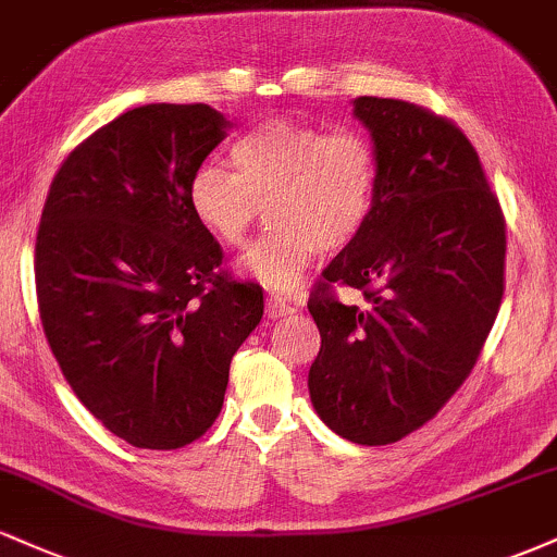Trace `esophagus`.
<instances>
[{"label":"esophagus","instance_id":"obj_1","mask_svg":"<svg viewBox=\"0 0 557 557\" xmlns=\"http://www.w3.org/2000/svg\"><path fill=\"white\" fill-rule=\"evenodd\" d=\"M296 306L287 304V300L277 298V296H270L267 298V317L270 319H280V317H287V314H296Z\"/></svg>","mask_w":557,"mask_h":557}]
</instances>
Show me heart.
I'll return each mask as SVG.
<instances>
[{"mask_svg": "<svg viewBox=\"0 0 557 557\" xmlns=\"http://www.w3.org/2000/svg\"><path fill=\"white\" fill-rule=\"evenodd\" d=\"M233 164L196 170L190 212L216 243L243 248L267 209L272 230L243 257V272L270 290H296L319 251L350 246L372 216L380 164L356 131L267 120L233 146Z\"/></svg>", "mask_w": 557, "mask_h": 557, "instance_id": "obj_1", "label": "heart"}]
</instances>
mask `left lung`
<instances>
[{"label": "left lung", "instance_id": "1", "mask_svg": "<svg viewBox=\"0 0 557 557\" xmlns=\"http://www.w3.org/2000/svg\"><path fill=\"white\" fill-rule=\"evenodd\" d=\"M376 151L367 227L309 298L322 348L309 369L319 419L359 445L398 443L463 385L503 300L505 222L474 146L417 104L359 96ZM332 282L364 293L331 298Z\"/></svg>", "mask_w": 557, "mask_h": 557}]
</instances>
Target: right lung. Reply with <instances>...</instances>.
Segmentation results:
<instances>
[{"label": "right lung", "instance_id": "obj_1", "mask_svg": "<svg viewBox=\"0 0 557 557\" xmlns=\"http://www.w3.org/2000/svg\"><path fill=\"white\" fill-rule=\"evenodd\" d=\"M230 131L209 104H146L62 162L36 238L41 324L78 400L120 440L175 450L220 417L230 361L264 314L188 185Z\"/></svg>", "mask_w": 557, "mask_h": 557}]
</instances>
